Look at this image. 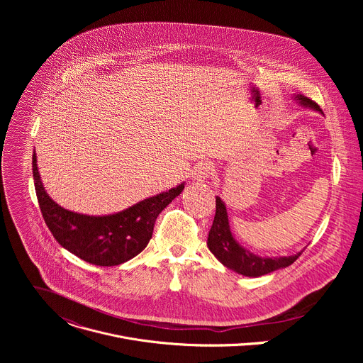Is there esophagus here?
<instances>
[{
    "instance_id": "1",
    "label": "esophagus",
    "mask_w": 363,
    "mask_h": 363,
    "mask_svg": "<svg viewBox=\"0 0 363 363\" xmlns=\"http://www.w3.org/2000/svg\"><path fill=\"white\" fill-rule=\"evenodd\" d=\"M213 172V165L208 162H201L194 168L192 178L195 182H203Z\"/></svg>"
}]
</instances>
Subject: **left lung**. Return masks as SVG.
Here are the masks:
<instances>
[{
  "mask_svg": "<svg viewBox=\"0 0 363 363\" xmlns=\"http://www.w3.org/2000/svg\"><path fill=\"white\" fill-rule=\"evenodd\" d=\"M294 99L296 101L300 103L301 106L322 113V109L318 106V103L307 99L306 96L296 94ZM216 202H217L216 217L208 234L206 245H208L210 251L216 255L217 260L221 264H224L227 269L247 277H260V276L273 273L279 269L289 267L303 252L300 251L287 257H262L251 252L234 238L230 228L227 206L224 201L220 196H216Z\"/></svg>",
  "mask_w": 363,
  "mask_h": 363,
  "instance_id": "1",
  "label": "left lung"
}]
</instances>
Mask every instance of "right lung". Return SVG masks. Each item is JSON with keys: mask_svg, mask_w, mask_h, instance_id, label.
I'll return each instance as SVG.
<instances>
[{"mask_svg": "<svg viewBox=\"0 0 363 363\" xmlns=\"http://www.w3.org/2000/svg\"><path fill=\"white\" fill-rule=\"evenodd\" d=\"M33 177L40 210L48 230L72 254L101 267L119 266L138 255L152 238L153 225L164 208L177 198L185 182L149 196L109 216H86L65 210L45 192L33 153Z\"/></svg>", "mask_w": 363, "mask_h": 363, "instance_id": "right-lung-1", "label": "right lung"}]
</instances>
